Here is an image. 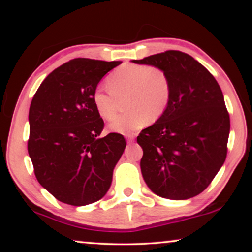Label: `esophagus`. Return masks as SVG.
Returning a JSON list of instances; mask_svg holds the SVG:
<instances>
[{
  "label": "esophagus",
  "mask_w": 252,
  "mask_h": 252,
  "mask_svg": "<svg viewBox=\"0 0 252 252\" xmlns=\"http://www.w3.org/2000/svg\"><path fill=\"white\" fill-rule=\"evenodd\" d=\"M126 139L129 142H132L134 140V135H126Z\"/></svg>",
  "instance_id": "1"
}]
</instances>
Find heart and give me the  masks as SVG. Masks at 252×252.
Segmentation results:
<instances>
[{
  "label": "heart",
  "instance_id": "obj_1",
  "mask_svg": "<svg viewBox=\"0 0 252 252\" xmlns=\"http://www.w3.org/2000/svg\"><path fill=\"white\" fill-rule=\"evenodd\" d=\"M110 90L96 89L93 104L99 116L106 121L116 117L118 97L126 95V108L129 112L111 122V131L127 134L148 122L163 116L171 99V83L167 73L159 67L125 64L117 67L108 78Z\"/></svg>",
  "mask_w": 252,
  "mask_h": 252
}]
</instances>
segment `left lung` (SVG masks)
<instances>
[{
    "instance_id": "obj_1",
    "label": "left lung",
    "mask_w": 252,
    "mask_h": 252,
    "mask_svg": "<svg viewBox=\"0 0 252 252\" xmlns=\"http://www.w3.org/2000/svg\"><path fill=\"white\" fill-rule=\"evenodd\" d=\"M136 64L163 70L171 99L163 116L141 131L142 177L153 193L186 200L201 193L227 157L229 113L222 91L201 63L180 51H165Z\"/></svg>"
}]
</instances>
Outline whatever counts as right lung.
Here are the masks:
<instances>
[{"label":"right lung","instance_id":"right-lung-1","mask_svg":"<svg viewBox=\"0 0 252 252\" xmlns=\"http://www.w3.org/2000/svg\"><path fill=\"white\" fill-rule=\"evenodd\" d=\"M119 64L73 59L51 72L33 96L29 156L40 185L63 203L87 206L110 189L126 143L119 133L99 136L104 122L93 104V92Z\"/></svg>","mask_w":252,"mask_h":252}]
</instances>
